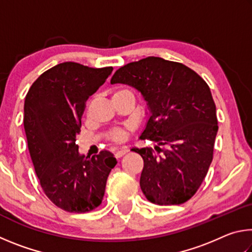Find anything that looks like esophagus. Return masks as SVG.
I'll use <instances>...</instances> for the list:
<instances>
[{"label":"esophagus","mask_w":252,"mask_h":252,"mask_svg":"<svg viewBox=\"0 0 252 252\" xmlns=\"http://www.w3.org/2000/svg\"><path fill=\"white\" fill-rule=\"evenodd\" d=\"M127 151H129V149L126 148V147L119 149V150L116 152V157H117V158H121V157L125 156L126 153H127Z\"/></svg>","instance_id":"34e87169"}]
</instances>
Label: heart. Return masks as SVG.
Here are the masks:
<instances>
[{
  "label": "heart",
  "mask_w": 252,
  "mask_h": 252,
  "mask_svg": "<svg viewBox=\"0 0 252 252\" xmlns=\"http://www.w3.org/2000/svg\"><path fill=\"white\" fill-rule=\"evenodd\" d=\"M126 93H129V94H132V93L129 90H126V89H121V90H118L116 93H114L113 95H119V94H126ZM126 130L123 129H116L112 132V139L116 140V141H123V140L126 139Z\"/></svg>",
  "instance_id": "obj_1"
}]
</instances>
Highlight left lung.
<instances>
[{
  "label": "left lung",
  "mask_w": 252,
  "mask_h": 252,
  "mask_svg": "<svg viewBox=\"0 0 252 252\" xmlns=\"http://www.w3.org/2000/svg\"><path fill=\"white\" fill-rule=\"evenodd\" d=\"M111 83L130 85L141 93L149 119L140 139L157 142L156 151L162 152L158 157L152 148L132 149L143 159V194L159 206L188 201L207 176L218 132L208 84L182 63L157 57L120 67Z\"/></svg>",
  "instance_id": "left-lung-1"
}]
</instances>
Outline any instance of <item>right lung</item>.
Instances as JSON below:
<instances>
[{
    "mask_svg": "<svg viewBox=\"0 0 252 252\" xmlns=\"http://www.w3.org/2000/svg\"><path fill=\"white\" fill-rule=\"evenodd\" d=\"M112 71L60 63L41 74L25 96L23 125L35 173L46 197L65 211L99 207L117 164L111 152L84 157L75 143L85 102Z\"/></svg>",
    "mask_w": 252,
    "mask_h": 252,
    "instance_id": "obj_1",
    "label": "right lung"
}]
</instances>
